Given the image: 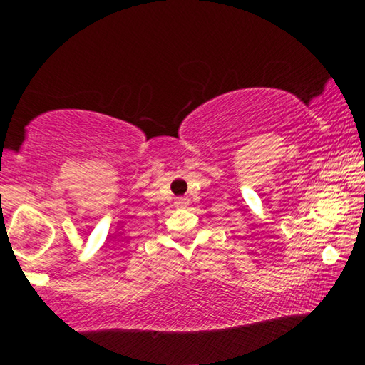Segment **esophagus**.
I'll use <instances>...</instances> for the list:
<instances>
[{
	"instance_id": "1",
	"label": "esophagus",
	"mask_w": 365,
	"mask_h": 365,
	"mask_svg": "<svg viewBox=\"0 0 365 365\" xmlns=\"http://www.w3.org/2000/svg\"><path fill=\"white\" fill-rule=\"evenodd\" d=\"M188 197H178V200L175 201V205L178 206V207H187L188 206Z\"/></svg>"
}]
</instances>
